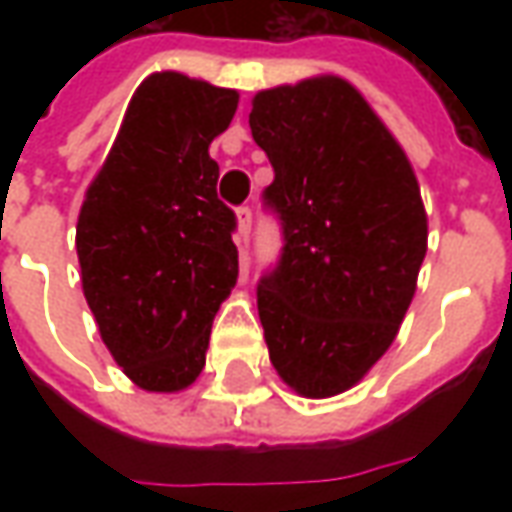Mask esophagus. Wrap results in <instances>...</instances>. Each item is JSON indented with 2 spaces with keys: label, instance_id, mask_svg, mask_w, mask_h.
I'll return each instance as SVG.
<instances>
[{
  "label": "esophagus",
  "instance_id": "34e87169",
  "mask_svg": "<svg viewBox=\"0 0 512 512\" xmlns=\"http://www.w3.org/2000/svg\"><path fill=\"white\" fill-rule=\"evenodd\" d=\"M235 219H238V244L244 246L249 241V233H252V208L249 205H241L235 211Z\"/></svg>",
  "mask_w": 512,
  "mask_h": 512
}]
</instances>
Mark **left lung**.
<instances>
[{"label": "left lung", "mask_w": 512, "mask_h": 512, "mask_svg": "<svg viewBox=\"0 0 512 512\" xmlns=\"http://www.w3.org/2000/svg\"><path fill=\"white\" fill-rule=\"evenodd\" d=\"M249 128L274 167L263 200L282 255L257 285L279 378L304 397L351 389L395 340L428 252L411 161L354 84L260 90Z\"/></svg>", "instance_id": "8db88e82"}]
</instances>
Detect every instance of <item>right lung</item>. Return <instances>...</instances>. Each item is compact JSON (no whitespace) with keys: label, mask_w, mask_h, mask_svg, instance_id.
<instances>
[{"label":"right lung","mask_w":512,"mask_h":512,"mask_svg":"<svg viewBox=\"0 0 512 512\" xmlns=\"http://www.w3.org/2000/svg\"><path fill=\"white\" fill-rule=\"evenodd\" d=\"M235 109V90L150 73L84 194V299L109 354L147 392L194 384L238 279L235 213L216 194L219 164L208 156Z\"/></svg>","instance_id":"right-lung-1"}]
</instances>
